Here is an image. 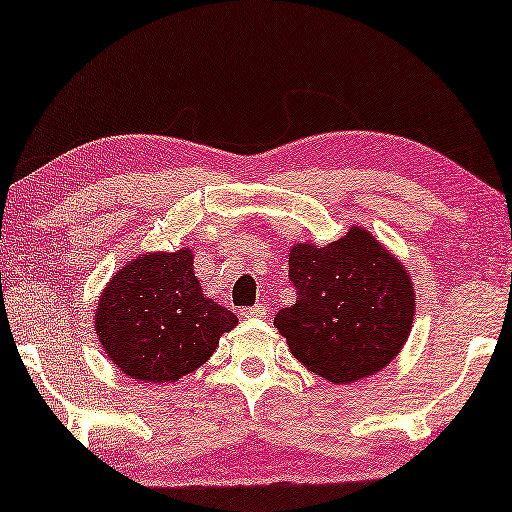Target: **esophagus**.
Returning a JSON list of instances; mask_svg holds the SVG:
<instances>
[{
  "mask_svg": "<svg viewBox=\"0 0 512 512\" xmlns=\"http://www.w3.org/2000/svg\"><path fill=\"white\" fill-rule=\"evenodd\" d=\"M267 306L265 304H256V306H251V308H242L240 311V315L242 317H247V320H263V317H267Z\"/></svg>",
  "mask_w": 512,
  "mask_h": 512,
  "instance_id": "obj_1",
  "label": "esophagus"
}]
</instances>
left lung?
I'll list each match as a JSON object with an SVG mask.
<instances>
[{
  "label": "left lung",
  "mask_w": 512,
  "mask_h": 512,
  "mask_svg": "<svg viewBox=\"0 0 512 512\" xmlns=\"http://www.w3.org/2000/svg\"><path fill=\"white\" fill-rule=\"evenodd\" d=\"M288 274L297 304L274 326L301 365L331 383L381 372L406 345L415 315L408 270L363 226L317 247L290 249Z\"/></svg>",
  "instance_id": "1"
}]
</instances>
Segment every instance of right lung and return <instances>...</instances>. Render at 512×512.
<instances>
[{"instance_id": "1", "label": "right lung", "mask_w": 512, "mask_h": 512, "mask_svg": "<svg viewBox=\"0 0 512 512\" xmlns=\"http://www.w3.org/2000/svg\"><path fill=\"white\" fill-rule=\"evenodd\" d=\"M192 251L140 254L108 281L95 308L106 356L129 379L174 383L213 356L238 317L204 297Z\"/></svg>"}]
</instances>
